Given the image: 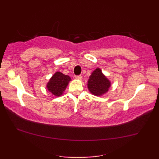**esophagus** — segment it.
Listing matches in <instances>:
<instances>
[{"mask_svg":"<svg viewBox=\"0 0 159 159\" xmlns=\"http://www.w3.org/2000/svg\"><path fill=\"white\" fill-rule=\"evenodd\" d=\"M75 78L76 79H79V80H81L82 79V76L80 75H79V76H76Z\"/></svg>","mask_w":159,"mask_h":159,"instance_id":"esophagus-1","label":"esophagus"}]
</instances>
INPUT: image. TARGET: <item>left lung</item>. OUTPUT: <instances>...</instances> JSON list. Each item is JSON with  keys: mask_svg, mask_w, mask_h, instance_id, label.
I'll list each match as a JSON object with an SVG mask.
<instances>
[{"mask_svg": "<svg viewBox=\"0 0 159 159\" xmlns=\"http://www.w3.org/2000/svg\"><path fill=\"white\" fill-rule=\"evenodd\" d=\"M110 86V80L104 75L102 70L98 67L91 74L87 83V87L89 92L97 96H102L106 93Z\"/></svg>", "mask_w": 159, "mask_h": 159, "instance_id": "1", "label": "left lung"}]
</instances>
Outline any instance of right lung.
Segmentation results:
<instances>
[{"mask_svg":"<svg viewBox=\"0 0 159 159\" xmlns=\"http://www.w3.org/2000/svg\"><path fill=\"white\" fill-rule=\"evenodd\" d=\"M71 78L60 72H57L50 78L46 87L50 92L56 96H61L66 89Z\"/></svg>","mask_w":159,"mask_h":159,"instance_id":"add662e5","label":"right lung"}]
</instances>
